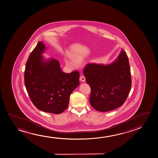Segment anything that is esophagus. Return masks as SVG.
Instances as JSON below:
<instances>
[{"mask_svg": "<svg viewBox=\"0 0 158 158\" xmlns=\"http://www.w3.org/2000/svg\"><path fill=\"white\" fill-rule=\"evenodd\" d=\"M80 80L82 82H85V78L84 76H81L80 77Z\"/></svg>", "mask_w": 158, "mask_h": 158, "instance_id": "1", "label": "esophagus"}]
</instances>
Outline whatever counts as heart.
Here are the masks:
<instances>
[{
	"label": "heart",
	"mask_w": 158,
	"mask_h": 158,
	"mask_svg": "<svg viewBox=\"0 0 158 158\" xmlns=\"http://www.w3.org/2000/svg\"><path fill=\"white\" fill-rule=\"evenodd\" d=\"M71 60H72V62L73 63H75L76 64H77L78 63H80L81 62L80 59V58H77V57H72L71 58ZM65 64L68 66H70V67H71L73 65V64H71V63L68 60H66L65 61Z\"/></svg>",
	"instance_id": "obj_1"
}]
</instances>
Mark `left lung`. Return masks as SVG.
I'll list each match as a JSON object with an SVG mask.
<instances>
[{"instance_id":"left-lung-1","label":"left lung","mask_w":158,"mask_h":158,"mask_svg":"<svg viewBox=\"0 0 158 158\" xmlns=\"http://www.w3.org/2000/svg\"><path fill=\"white\" fill-rule=\"evenodd\" d=\"M83 74L91 88L89 100L94 109L110 111L125 103L131 85L129 60L125 51L122 50L111 64H87Z\"/></svg>"}]
</instances>
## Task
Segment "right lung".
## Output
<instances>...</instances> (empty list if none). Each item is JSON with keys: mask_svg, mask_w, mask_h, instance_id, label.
<instances>
[{"mask_svg": "<svg viewBox=\"0 0 158 158\" xmlns=\"http://www.w3.org/2000/svg\"><path fill=\"white\" fill-rule=\"evenodd\" d=\"M45 49L38 42L29 56L24 72L25 85L32 102L37 109L58 114L68 106L71 93L80 85L77 70L64 73L55 59L44 60Z\"/></svg>", "mask_w": 158, "mask_h": 158, "instance_id": "1", "label": "right lung"}]
</instances>
